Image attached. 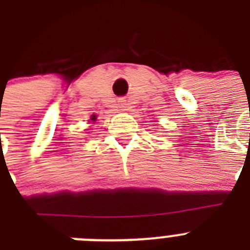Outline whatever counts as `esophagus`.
I'll use <instances>...</instances> for the list:
<instances>
[{
  "mask_svg": "<svg viewBox=\"0 0 250 250\" xmlns=\"http://www.w3.org/2000/svg\"><path fill=\"white\" fill-rule=\"evenodd\" d=\"M125 105H126V104H125V101H120V106H121V107H126V106H125Z\"/></svg>",
  "mask_w": 250,
  "mask_h": 250,
  "instance_id": "34e87169",
  "label": "esophagus"
}]
</instances>
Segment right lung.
<instances>
[{
	"mask_svg": "<svg viewBox=\"0 0 250 250\" xmlns=\"http://www.w3.org/2000/svg\"><path fill=\"white\" fill-rule=\"evenodd\" d=\"M91 120H92V121L96 120V115H92V116H91Z\"/></svg>",
	"mask_w": 250,
	"mask_h": 250,
	"instance_id": "right-lung-1",
	"label": "right lung"
}]
</instances>
